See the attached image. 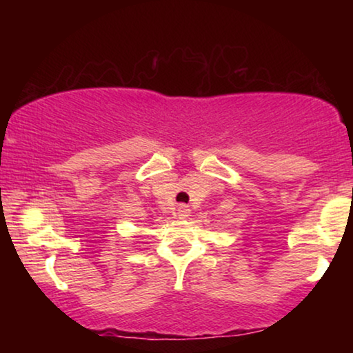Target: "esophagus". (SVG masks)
<instances>
[{
    "mask_svg": "<svg viewBox=\"0 0 353 353\" xmlns=\"http://www.w3.org/2000/svg\"><path fill=\"white\" fill-rule=\"evenodd\" d=\"M190 214V208L187 205H181L177 208V216L181 219H185Z\"/></svg>",
    "mask_w": 353,
    "mask_h": 353,
    "instance_id": "1",
    "label": "esophagus"
}]
</instances>
